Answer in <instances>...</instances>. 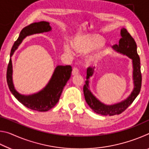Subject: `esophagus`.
I'll return each mask as SVG.
<instances>
[{
    "label": "esophagus",
    "instance_id": "1",
    "mask_svg": "<svg viewBox=\"0 0 149 149\" xmlns=\"http://www.w3.org/2000/svg\"><path fill=\"white\" fill-rule=\"evenodd\" d=\"M79 74V69L77 67H74L72 70V75H75Z\"/></svg>",
    "mask_w": 149,
    "mask_h": 149
}]
</instances>
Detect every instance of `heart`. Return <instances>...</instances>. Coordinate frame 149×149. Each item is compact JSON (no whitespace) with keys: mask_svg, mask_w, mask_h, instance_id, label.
<instances>
[{"mask_svg":"<svg viewBox=\"0 0 149 149\" xmlns=\"http://www.w3.org/2000/svg\"><path fill=\"white\" fill-rule=\"evenodd\" d=\"M104 39L101 37L95 35L93 37H81L74 42V46L77 51L81 53H86L96 48L99 47L104 43ZM64 50L68 52H71L70 48L68 45H64ZM102 55L101 52H98L97 53L93 54L89 58V62L96 63L99 61Z\"/></svg>","mask_w":149,"mask_h":149,"instance_id":"b5f03b06","label":"heart"}]
</instances>
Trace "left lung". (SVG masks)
I'll return each mask as SVG.
<instances>
[{"label":"left lung","instance_id":"obj_1","mask_svg":"<svg viewBox=\"0 0 149 149\" xmlns=\"http://www.w3.org/2000/svg\"><path fill=\"white\" fill-rule=\"evenodd\" d=\"M120 35L122 38L120 39L119 44L114 45V49L118 52L127 55L133 60L134 89L130 97L124 101L114 105L108 106L102 104L96 99L89 89V78L93 75L95 67L89 66L87 70V80L85 81V84L84 86L85 99L89 107L95 112L104 116L118 115L124 112L139 94L141 88L142 75L141 72L140 58L137 51V45L134 39L126 29H122Z\"/></svg>","mask_w":149,"mask_h":149}]
</instances>
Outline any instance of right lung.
Returning a JSON list of instances; mask_svg holds the SVG:
<instances>
[{
	"instance_id": "add662e5",
	"label": "right lung",
	"mask_w": 149,
	"mask_h": 149,
	"mask_svg": "<svg viewBox=\"0 0 149 149\" xmlns=\"http://www.w3.org/2000/svg\"><path fill=\"white\" fill-rule=\"evenodd\" d=\"M51 27L47 22H35L25 27L22 29L19 37L12 46L10 57L25 37L32 34L49 31ZM72 71L71 65H58L55 69L51 79L43 89L36 94L24 96L19 94L14 87L12 78V65L10 58L7 68L6 80L10 91L19 102L29 109L38 112H46L53 108L58 102L62 90L71 76Z\"/></svg>"
}]
</instances>
